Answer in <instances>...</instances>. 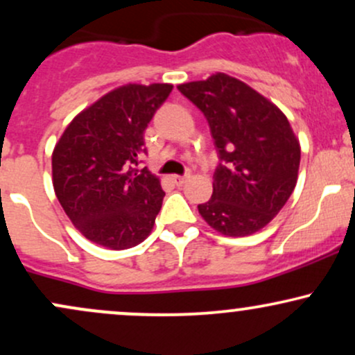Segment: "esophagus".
I'll use <instances>...</instances> for the list:
<instances>
[{"instance_id": "esophagus-1", "label": "esophagus", "mask_w": 355, "mask_h": 355, "mask_svg": "<svg viewBox=\"0 0 355 355\" xmlns=\"http://www.w3.org/2000/svg\"><path fill=\"white\" fill-rule=\"evenodd\" d=\"M190 178V173H185V175H175L173 177V182H175V185H183V183H185L187 180H189Z\"/></svg>"}]
</instances>
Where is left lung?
Instances as JSON below:
<instances>
[{
  "label": "left lung",
  "mask_w": 355,
  "mask_h": 355,
  "mask_svg": "<svg viewBox=\"0 0 355 355\" xmlns=\"http://www.w3.org/2000/svg\"><path fill=\"white\" fill-rule=\"evenodd\" d=\"M178 92L207 118L220 158L214 193L198 205L200 215L230 237L263 229L297 183L300 146L287 116L225 73L178 85Z\"/></svg>",
  "instance_id": "left-lung-1"
}]
</instances>
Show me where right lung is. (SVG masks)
Wrapping results in <instances>:
<instances>
[{
	"instance_id": "1",
	"label": "right lung",
	"mask_w": 355,
	"mask_h": 355,
	"mask_svg": "<svg viewBox=\"0 0 355 355\" xmlns=\"http://www.w3.org/2000/svg\"><path fill=\"white\" fill-rule=\"evenodd\" d=\"M172 85H125L81 112L53 152V187L73 225L112 250L148 237L165 191L148 168L145 130Z\"/></svg>"
}]
</instances>
